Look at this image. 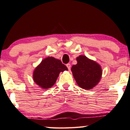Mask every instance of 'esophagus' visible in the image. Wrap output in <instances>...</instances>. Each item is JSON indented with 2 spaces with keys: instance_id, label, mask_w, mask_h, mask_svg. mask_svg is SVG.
Wrapping results in <instances>:
<instances>
[{
  "instance_id": "34e87169",
  "label": "esophagus",
  "mask_w": 130,
  "mask_h": 130,
  "mask_svg": "<svg viewBox=\"0 0 130 130\" xmlns=\"http://www.w3.org/2000/svg\"><path fill=\"white\" fill-rule=\"evenodd\" d=\"M66 66L68 67V69L70 70V67H71V65H70V63H68V64H66Z\"/></svg>"
}]
</instances>
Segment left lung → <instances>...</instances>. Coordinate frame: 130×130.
I'll list each match as a JSON object with an SVG mask.
<instances>
[{"label":"left lung","mask_w":130,"mask_h":130,"mask_svg":"<svg viewBox=\"0 0 130 130\" xmlns=\"http://www.w3.org/2000/svg\"><path fill=\"white\" fill-rule=\"evenodd\" d=\"M76 61L77 64L73 65L71 69L75 81L82 89H92L101 78V67L84 55H79L76 58Z\"/></svg>","instance_id":"obj_1"}]
</instances>
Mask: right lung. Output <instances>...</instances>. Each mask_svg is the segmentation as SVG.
<instances>
[{"instance_id": "obj_1", "label": "right lung", "mask_w": 130, "mask_h": 130, "mask_svg": "<svg viewBox=\"0 0 130 130\" xmlns=\"http://www.w3.org/2000/svg\"><path fill=\"white\" fill-rule=\"evenodd\" d=\"M64 70H68V68L60 60L47 57L35 69L33 79L40 87L47 89L55 84L60 73Z\"/></svg>"}]
</instances>
